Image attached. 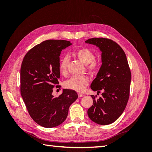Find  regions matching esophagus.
Instances as JSON below:
<instances>
[{"instance_id":"1","label":"esophagus","mask_w":152,"mask_h":152,"mask_svg":"<svg viewBox=\"0 0 152 152\" xmlns=\"http://www.w3.org/2000/svg\"><path fill=\"white\" fill-rule=\"evenodd\" d=\"M78 96H79V98H82V97H84V94H81V93H78Z\"/></svg>"}]
</instances>
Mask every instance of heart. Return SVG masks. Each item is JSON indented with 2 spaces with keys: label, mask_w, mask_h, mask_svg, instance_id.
<instances>
[{
  "label": "heart",
  "mask_w": 152,
  "mask_h": 152,
  "mask_svg": "<svg viewBox=\"0 0 152 152\" xmlns=\"http://www.w3.org/2000/svg\"><path fill=\"white\" fill-rule=\"evenodd\" d=\"M75 54L80 61L87 65V70L91 74L93 75L98 70L99 63L95 60L96 54L91 50L88 48H82L77 50ZM69 61L70 57L68 55L63 56L59 61V70L63 75H66L67 73ZM89 82V79L87 76H73L65 82L64 86L68 89L82 92L88 85Z\"/></svg>",
  "instance_id": "1"
}]
</instances>
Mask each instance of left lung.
Instances as JSON below:
<instances>
[{
  "instance_id": "left-lung-1",
  "label": "left lung",
  "mask_w": 152,
  "mask_h": 152,
  "mask_svg": "<svg viewBox=\"0 0 152 152\" xmlns=\"http://www.w3.org/2000/svg\"><path fill=\"white\" fill-rule=\"evenodd\" d=\"M86 43L93 44L102 51V65L91 85L94 91H103L87 110L89 118L100 125L115 121L125 110L129 98L131 73L126 55L117 43L107 38H92Z\"/></svg>"
}]
</instances>
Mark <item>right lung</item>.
<instances>
[{
  "instance_id": "add662e5",
  "label": "right lung",
  "mask_w": 152,
  "mask_h": 152,
  "mask_svg": "<svg viewBox=\"0 0 152 152\" xmlns=\"http://www.w3.org/2000/svg\"><path fill=\"white\" fill-rule=\"evenodd\" d=\"M72 45L70 41L48 40L31 48L23 59L20 91L31 118L39 125L51 128L66 120L70 106L77 99L74 90L63 89L58 97L53 87H61L58 79L59 55Z\"/></svg>"
}]
</instances>
